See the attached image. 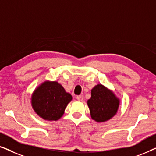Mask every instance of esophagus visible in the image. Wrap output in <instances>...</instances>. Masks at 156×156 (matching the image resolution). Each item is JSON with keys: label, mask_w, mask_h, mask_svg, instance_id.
Here are the masks:
<instances>
[{"label": "esophagus", "mask_w": 156, "mask_h": 156, "mask_svg": "<svg viewBox=\"0 0 156 156\" xmlns=\"http://www.w3.org/2000/svg\"><path fill=\"white\" fill-rule=\"evenodd\" d=\"M76 99L78 100V101H83V99H84V96L83 95H79V96H76Z\"/></svg>", "instance_id": "1"}]
</instances>
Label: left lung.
Wrapping results in <instances>:
<instances>
[{
	"mask_svg": "<svg viewBox=\"0 0 156 156\" xmlns=\"http://www.w3.org/2000/svg\"><path fill=\"white\" fill-rule=\"evenodd\" d=\"M120 103L114 91L101 84L91 89V98L87 100L91 118L98 123L105 122L116 115Z\"/></svg>",
	"mask_w": 156,
	"mask_h": 156,
	"instance_id": "obj_1",
	"label": "left lung"
}]
</instances>
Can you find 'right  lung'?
<instances>
[{"label":"right lung","mask_w":156,"mask_h":156,"mask_svg":"<svg viewBox=\"0 0 156 156\" xmlns=\"http://www.w3.org/2000/svg\"><path fill=\"white\" fill-rule=\"evenodd\" d=\"M72 96L56 81L46 80L36 87L32 94V108L40 118L46 121H57L65 114Z\"/></svg>","instance_id":"1"}]
</instances>
